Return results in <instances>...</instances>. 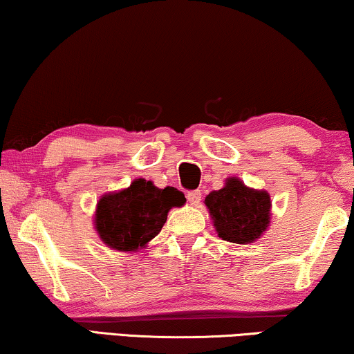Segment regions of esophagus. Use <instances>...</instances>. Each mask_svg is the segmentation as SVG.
I'll list each match as a JSON object with an SVG mask.
<instances>
[{
    "instance_id": "1",
    "label": "esophagus",
    "mask_w": 354,
    "mask_h": 354,
    "mask_svg": "<svg viewBox=\"0 0 354 354\" xmlns=\"http://www.w3.org/2000/svg\"><path fill=\"white\" fill-rule=\"evenodd\" d=\"M187 202L189 203H191V205H197V203L198 202H201V197H202V192L201 191H198V189H197V191H189L187 192Z\"/></svg>"
}]
</instances>
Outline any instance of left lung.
Listing matches in <instances>:
<instances>
[{
	"mask_svg": "<svg viewBox=\"0 0 354 354\" xmlns=\"http://www.w3.org/2000/svg\"><path fill=\"white\" fill-rule=\"evenodd\" d=\"M205 205L218 236L227 242L250 243L270 225V194L247 187L237 178H229L225 187L208 194Z\"/></svg>",
	"mask_w": 354,
	"mask_h": 354,
	"instance_id": "1",
	"label": "left lung"
}]
</instances>
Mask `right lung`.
I'll return each instance as SVG.
<instances>
[{"label":"right lung","instance_id":"right-lung-1","mask_svg":"<svg viewBox=\"0 0 354 354\" xmlns=\"http://www.w3.org/2000/svg\"><path fill=\"white\" fill-rule=\"evenodd\" d=\"M184 202V194L175 187L158 189L151 181L136 179L128 189L99 201L96 229L113 250H136L160 232L170 208Z\"/></svg>","mask_w":354,"mask_h":354}]
</instances>
